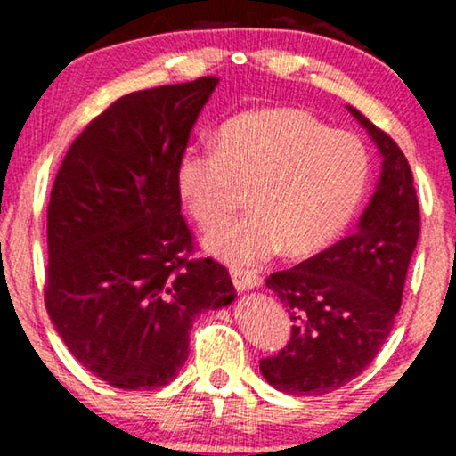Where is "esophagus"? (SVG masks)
<instances>
[{"mask_svg":"<svg viewBox=\"0 0 456 456\" xmlns=\"http://www.w3.org/2000/svg\"><path fill=\"white\" fill-rule=\"evenodd\" d=\"M230 278H232L236 290H251L261 286V276L251 270H232Z\"/></svg>","mask_w":456,"mask_h":456,"instance_id":"esophagus-1","label":"esophagus"}]
</instances>
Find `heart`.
Returning <instances> with one entry per match:
<instances>
[{"label": "heart", "mask_w": 456, "mask_h": 456, "mask_svg": "<svg viewBox=\"0 0 456 456\" xmlns=\"http://www.w3.org/2000/svg\"><path fill=\"white\" fill-rule=\"evenodd\" d=\"M370 176L359 136L305 110L264 108L230 118L217 147L184 151L176 189L201 230L220 226L251 189V214L217 228L205 247L230 265H253L282 247L289 257L326 251L357 216Z\"/></svg>", "instance_id": "heart-1"}]
</instances>
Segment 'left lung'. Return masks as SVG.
<instances>
[{"label": "left lung", "instance_id": "obj_1", "mask_svg": "<svg viewBox=\"0 0 456 456\" xmlns=\"http://www.w3.org/2000/svg\"><path fill=\"white\" fill-rule=\"evenodd\" d=\"M348 111L376 142L382 174L357 232L265 280L295 326L289 345L261 359L259 370L286 395H328L371 363L395 326L419 239V203L407 158L359 110L348 105Z\"/></svg>", "mask_w": 456, "mask_h": 456}]
</instances>
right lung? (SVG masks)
<instances>
[{
    "label": "right lung",
    "instance_id": "right-lung-1",
    "mask_svg": "<svg viewBox=\"0 0 456 456\" xmlns=\"http://www.w3.org/2000/svg\"><path fill=\"white\" fill-rule=\"evenodd\" d=\"M217 77L124 95L77 136L47 208L45 307L68 351L122 390L170 384L192 322L234 301L228 270L189 259L176 167Z\"/></svg>",
    "mask_w": 456,
    "mask_h": 456
}]
</instances>
